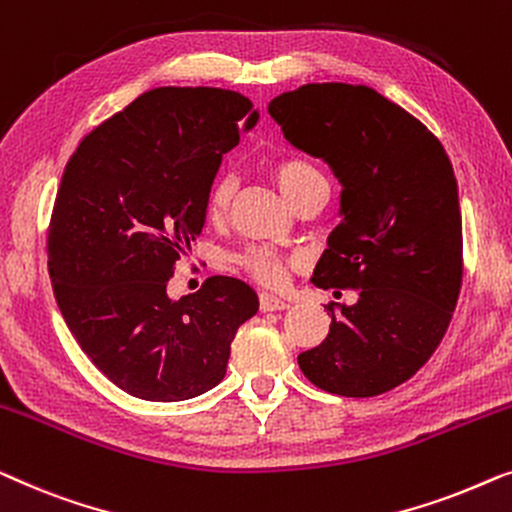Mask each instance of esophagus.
Instances as JSON below:
<instances>
[{
	"mask_svg": "<svg viewBox=\"0 0 512 512\" xmlns=\"http://www.w3.org/2000/svg\"><path fill=\"white\" fill-rule=\"evenodd\" d=\"M285 308H290V304H287V301L273 297V294H266V292L259 294V311H262V313L285 311Z\"/></svg>",
	"mask_w": 512,
	"mask_h": 512,
	"instance_id": "obj_1",
	"label": "esophagus"
}]
</instances>
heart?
<instances>
[{
    "label": "heart",
    "instance_id": "b5f03b06",
    "mask_svg": "<svg viewBox=\"0 0 512 512\" xmlns=\"http://www.w3.org/2000/svg\"><path fill=\"white\" fill-rule=\"evenodd\" d=\"M269 174L273 183L278 185V190L285 194L287 199L297 201L301 194L315 190V187H327L325 176L320 174V169L311 164L304 157H278L271 162ZM236 192L234 176H220L213 183L211 192H208L206 201V213L211 220H222L232 206ZM236 264L248 273L250 278L257 280L259 285L266 287H278L285 283L287 273L297 266V259L287 257L278 250L271 248H248L236 257Z\"/></svg>",
    "mask_w": 512,
    "mask_h": 512
}]
</instances>
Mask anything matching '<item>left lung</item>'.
<instances>
[{"label": "left lung", "mask_w": 512, "mask_h": 512, "mask_svg": "<svg viewBox=\"0 0 512 512\" xmlns=\"http://www.w3.org/2000/svg\"><path fill=\"white\" fill-rule=\"evenodd\" d=\"M285 139L343 183V222L315 269L329 301L325 341L299 369L338 397H378L429 362L464 278L457 178L443 143L369 85L308 83L269 104Z\"/></svg>", "instance_id": "obj_1"}]
</instances>
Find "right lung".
Returning <instances> with one entry per match:
<instances>
[{"label":"right lung","instance_id":"obj_1","mask_svg":"<svg viewBox=\"0 0 512 512\" xmlns=\"http://www.w3.org/2000/svg\"><path fill=\"white\" fill-rule=\"evenodd\" d=\"M255 120L234 90L157 88L85 134L64 167L46 232L57 306L92 364L132 397L211 390L257 313V294L229 276L167 297L204 229L222 155Z\"/></svg>","mask_w":512,"mask_h":512}]
</instances>
